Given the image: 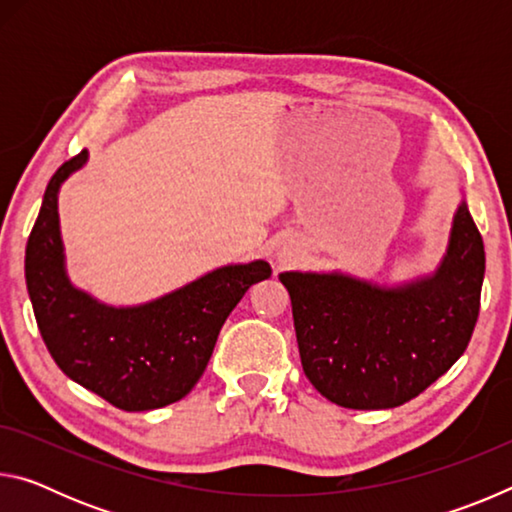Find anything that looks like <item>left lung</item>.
<instances>
[{
    "label": "left lung",
    "instance_id": "1",
    "mask_svg": "<svg viewBox=\"0 0 512 512\" xmlns=\"http://www.w3.org/2000/svg\"><path fill=\"white\" fill-rule=\"evenodd\" d=\"M483 273V239L465 201L431 275L379 287L345 273H280L307 379L345 409H395L418 397L470 343Z\"/></svg>",
    "mask_w": 512,
    "mask_h": 512
}]
</instances>
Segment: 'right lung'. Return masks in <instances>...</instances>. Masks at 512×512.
<instances>
[{"mask_svg":"<svg viewBox=\"0 0 512 512\" xmlns=\"http://www.w3.org/2000/svg\"><path fill=\"white\" fill-rule=\"evenodd\" d=\"M85 160L81 151L51 176L29 235L24 275L33 314L69 379L117 409H162L196 386L225 318L255 282L271 277V266L264 259L221 266L146 305H103L69 282L58 223V189Z\"/></svg>","mask_w":512,"mask_h":512,"instance_id":"obj_1","label":"right lung"}]
</instances>
